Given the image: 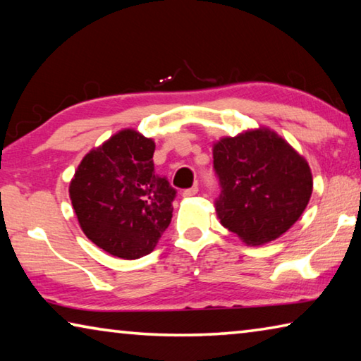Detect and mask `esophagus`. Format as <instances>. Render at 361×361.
I'll list each match as a JSON object with an SVG mask.
<instances>
[{"label": "esophagus", "mask_w": 361, "mask_h": 361, "mask_svg": "<svg viewBox=\"0 0 361 361\" xmlns=\"http://www.w3.org/2000/svg\"><path fill=\"white\" fill-rule=\"evenodd\" d=\"M197 192H199V188L192 186V188L185 189V191H183V197H191V195H195Z\"/></svg>", "instance_id": "34e87169"}]
</instances>
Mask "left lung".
Returning <instances> with one entry per match:
<instances>
[{
	"label": "left lung",
	"mask_w": 361,
	"mask_h": 361,
	"mask_svg": "<svg viewBox=\"0 0 361 361\" xmlns=\"http://www.w3.org/2000/svg\"><path fill=\"white\" fill-rule=\"evenodd\" d=\"M221 224L248 245L276 240L295 224L312 194L307 162L276 133L261 129L213 148Z\"/></svg>",
	"instance_id": "obj_1"
}]
</instances>
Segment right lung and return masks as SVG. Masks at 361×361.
Here are the masks:
<instances>
[{"label": "right lung", "instance_id": "add662e5", "mask_svg": "<svg viewBox=\"0 0 361 361\" xmlns=\"http://www.w3.org/2000/svg\"><path fill=\"white\" fill-rule=\"evenodd\" d=\"M156 145L135 130L116 133L85 156L70 185L84 234L122 259L149 255L172 221L176 189L157 175Z\"/></svg>", "mask_w": 361, "mask_h": 361}]
</instances>
